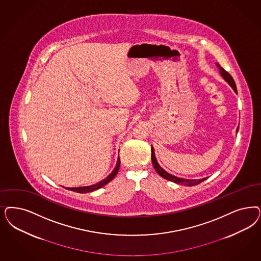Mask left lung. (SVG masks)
<instances>
[{
	"mask_svg": "<svg viewBox=\"0 0 261 261\" xmlns=\"http://www.w3.org/2000/svg\"><path fill=\"white\" fill-rule=\"evenodd\" d=\"M215 64L216 66L219 68L220 74H221V76L223 77V79L232 88L234 92L237 93L236 85H235V82H234L233 78L231 77V75H230L228 72L225 71V69H224L219 63H215ZM238 129H239V127L237 128L236 132L238 131ZM151 160H152V165L153 167H154V169H155V171H157V173H158L160 176H162L163 178H165V179L169 180V181H171V182H174V183H177V184L185 185V186H195V185H198L200 182L204 181V180L207 178V177H204V178H200V179H186V178H180V177H177V176H175V175H172L171 173H169L168 171H165L162 167L157 162V159H156V157H155V152H154L153 146H151Z\"/></svg>",
	"mask_w": 261,
	"mask_h": 261,
	"instance_id": "1",
	"label": "left lung"
}]
</instances>
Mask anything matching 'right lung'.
Returning a JSON list of instances; mask_svg holds the SVG:
<instances>
[{
	"label": "right lung",
	"mask_w": 261,
	"mask_h": 261,
	"mask_svg": "<svg viewBox=\"0 0 261 261\" xmlns=\"http://www.w3.org/2000/svg\"><path fill=\"white\" fill-rule=\"evenodd\" d=\"M119 165H120V160H119V157L117 158V165L114 169V171H112L108 176L105 178V179L101 180L99 181L98 183L96 184H93V185H90V186H84V187H74V188H66V189L70 190L73 192H76V193H80V194H86V193H90V192H93V191H96V190L100 189L102 187H104L106 184H108L110 181L115 178V176L117 174V171L119 170Z\"/></svg>",
	"instance_id": "add662e5"
}]
</instances>
